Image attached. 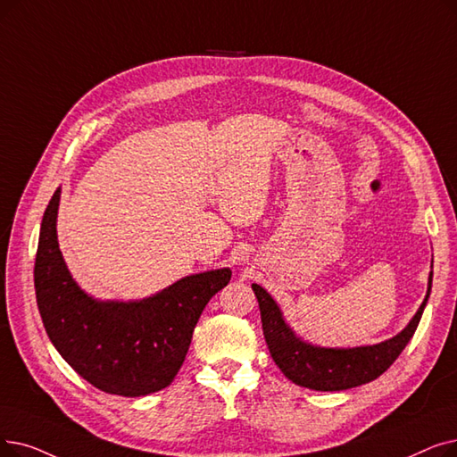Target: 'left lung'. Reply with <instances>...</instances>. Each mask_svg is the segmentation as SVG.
Listing matches in <instances>:
<instances>
[{"label":"left lung","instance_id":"1","mask_svg":"<svg viewBox=\"0 0 457 457\" xmlns=\"http://www.w3.org/2000/svg\"><path fill=\"white\" fill-rule=\"evenodd\" d=\"M431 280L433 272H429L424 303L400 334L381 344L347 349L317 347L301 340L284 321L282 310L278 308L272 296L257 284H252V289L257 296V303H260L263 336L276 366L295 385L312 390L334 392L366 385L394 364L420 323L422 312L429 299Z\"/></svg>","mask_w":457,"mask_h":457}]
</instances>
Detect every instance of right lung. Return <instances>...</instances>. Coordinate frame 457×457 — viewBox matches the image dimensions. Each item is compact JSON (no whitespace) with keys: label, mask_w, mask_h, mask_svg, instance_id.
I'll use <instances>...</instances> for the list:
<instances>
[{"label":"right lung","mask_w":457,"mask_h":457,"mask_svg":"<svg viewBox=\"0 0 457 457\" xmlns=\"http://www.w3.org/2000/svg\"><path fill=\"white\" fill-rule=\"evenodd\" d=\"M57 188L45 211L35 293L46 334L69 366L98 390L137 398L166 388L188 353L194 327L229 269L190 274L142 301H96L80 289L57 243Z\"/></svg>","instance_id":"1"}]
</instances>
